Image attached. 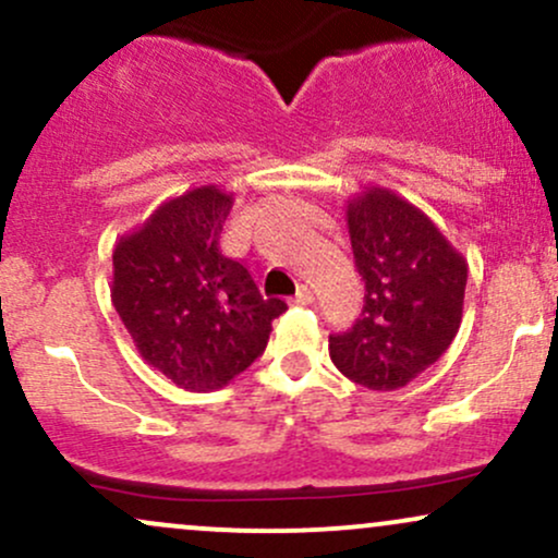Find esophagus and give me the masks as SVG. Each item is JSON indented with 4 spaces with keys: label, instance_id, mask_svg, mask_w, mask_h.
<instances>
[{
    "label": "esophagus",
    "instance_id": "1",
    "mask_svg": "<svg viewBox=\"0 0 558 558\" xmlns=\"http://www.w3.org/2000/svg\"><path fill=\"white\" fill-rule=\"evenodd\" d=\"M312 299H315V293H312V288H310V286H299L296 296H293V304L306 306V304H312Z\"/></svg>",
    "mask_w": 558,
    "mask_h": 558
}]
</instances>
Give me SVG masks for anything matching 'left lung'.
<instances>
[{
	"label": "left lung",
	"instance_id": "left-lung-1",
	"mask_svg": "<svg viewBox=\"0 0 558 558\" xmlns=\"http://www.w3.org/2000/svg\"><path fill=\"white\" fill-rule=\"evenodd\" d=\"M345 226L364 306L354 328L330 336V360L369 390L403 388L457 338L466 259L417 204L383 185L349 198Z\"/></svg>",
	"mask_w": 558,
	"mask_h": 558
}]
</instances>
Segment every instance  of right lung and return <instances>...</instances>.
Listing matches in <instances>:
<instances>
[{
  "label": "right lung",
  "instance_id": "obj_1",
  "mask_svg": "<svg viewBox=\"0 0 558 558\" xmlns=\"http://www.w3.org/2000/svg\"><path fill=\"white\" fill-rule=\"evenodd\" d=\"M233 194L196 185L114 243L112 304L149 367L209 393L241 375L270 341L286 301L265 299L246 265L220 252Z\"/></svg>",
  "mask_w": 558,
  "mask_h": 558
}]
</instances>
